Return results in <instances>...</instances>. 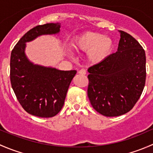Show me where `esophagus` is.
<instances>
[{"label":"esophagus","mask_w":153,"mask_h":153,"mask_svg":"<svg viewBox=\"0 0 153 153\" xmlns=\"http://www.w3.org/2000/svg\"><path fill=\"white\" fill-rule=\"evenodd\" d=\"M78 73H79L80 75H86V72L85 69H81V70L78 71Z\"/></svg>","instance_id":"1"}]
</instances>
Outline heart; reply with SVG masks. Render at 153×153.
Masks as SVG:
<instances>
[{
    "label": "heart",
    "instance_id": "1",
    "mask_svg": "<svg viewBox=\"0 0 153 153\" xmlns=\"http://www.w3.org/2000/svg\"><path fill=\"white\" fill-rule=\"evenodd\" d=\"M71 47L77 52H86L87 62L92 65H98L110 56L114 48V41L108 35L84 32L72 40Z\"/></svg>",
    "mask_w": 153,
    "mask_h": 153
}]
</instances>
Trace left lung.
Instances as JSON below:
<instances>
[{
    "label": "left lung",
    "instance_id": "8db88e82",
    "mask_svg": "<svg viewBox=\"0 0 153 153\" xmlns=\"http://www.w3.org/2000/svg\"><path fill=\"white\" fill-rule=\"evenodd\" d=\"M118 50L104 63L88 69L87 94L92 107L106 117L124 115L132 109L146 81V55L139 43L124 31Z\"/></svg>",
    "mask_w": 153,
    "mask_h": 153
}]
</instances>
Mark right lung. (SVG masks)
Returning <instances> with one entry per match:
<instances>
[{"instance_id":"1","label":"right lung","mask_w":153,"mask_h":153,"mask_svg":"<svg viewBox=\"0 0 153 153\" xmlns=\"http://www.w3.org/2000/svg\"><path fill=\"white\" fill-rule=\"evenodd\" d=\"M60 28V23L34 27L19 40L11 53L10 81L14 92L28 113L40 118L53 117L61 111L77 72L34 64L26 54L27 43L41 35H59Z\"/></svg>"}]
</instances>
